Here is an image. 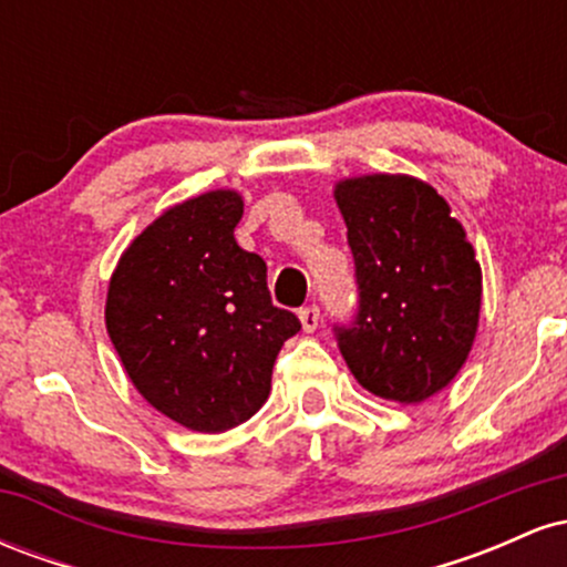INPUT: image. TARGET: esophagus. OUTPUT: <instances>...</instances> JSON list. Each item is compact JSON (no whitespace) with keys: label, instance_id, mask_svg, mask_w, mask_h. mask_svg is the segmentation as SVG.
<instances>
[{"label":"esophagus","instance_id":"34e87169","mask_svg":"<svg viewBox=\"0 0 567 567\" xmlns=\"http://www.w3.org/2000/svg\"><path fill=\"white\" fill-rule=\"evenodd\" d=\"M298 320H301V328L306 333H315L317 324H320V309L317 306H306V309L298 311Z\"/></svg>","mask_w":567,"mask_h":567}]
</instances>
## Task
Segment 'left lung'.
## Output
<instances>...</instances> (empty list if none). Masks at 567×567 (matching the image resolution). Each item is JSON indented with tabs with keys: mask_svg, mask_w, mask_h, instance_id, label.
Segmentation results:
<instances>
[{
	"mask_svg": "<svg viewBox=\"0 0 567 567\" xmlns=\"http://www.w3.org/2000/svg\"><path fill=\"white\" fill-rule=\"evenodd\" d=\"M338 210L357 266L360 311L338 349L362 389L415 405L442 392L470 357L483 269L437 188L413 175L338 181Z\"/></svg>",
	"mask_w": 567,
	"mask_h": 567,
	"instance_id": "8db88e82",
	"label": "left lung"
}]
</instances>
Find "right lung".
<instances>
[{
  "label": "right lung",
  "mask_w": 567,
  "mask_h": 567,
  "mask_svg": "<svg viewBox=\"0 0 567 567\" xmlns=\"http://www.w3.org/2000/svg\"><path fill=\"white\" fill-rule=\"evenodd\" d=\"M243 194L216 188L167 207L120 256L106 330L127 379L192 432L245 424L271 392V368L301 330L277 309L266 264L234 239Z\"/></svg>",
  "instance_id": "obj_1"
}]
</instances>
